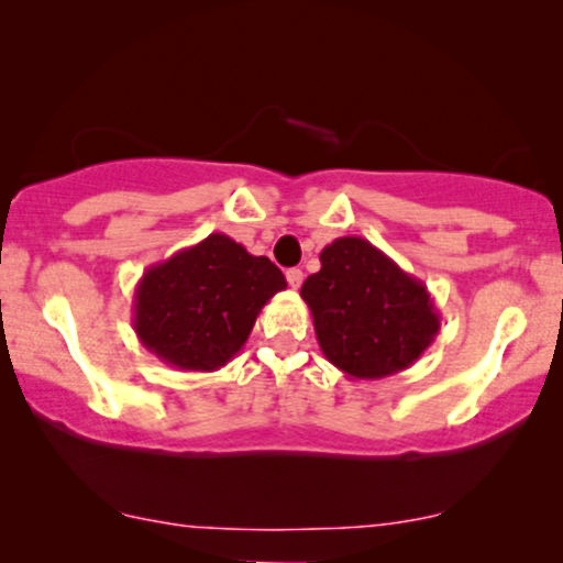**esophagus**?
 I'll use <instances>...</instances> for the list:
<instances>
[{"label": "esophagus", "mask_w": 563, "mask_h": 563, "mask_svg": "<svg viewBox=\"0 0 563 563\" xmlns=\"http://www.w3.org/2000/svg\"><path fill=\"white\" fill-rule=\"evenodd\" d=\"M302 279H305V274L299 272V268H289V272H287V282H289L291 289L302 287Z\"/></svg>", "instance_id": "esophagus-1"}]
</instances>
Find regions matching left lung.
Wrapping results in <instances>:
<instances>
[{"label":"left lung","mask_w":563,"mask_h":563,"mask_svg":"<svg viewBox=\"0 0 563 563\" xmlns=\"http://www.w3.org/2000/svg\"><path fill=\"white\" fill-rule=\"evenodd\" d=\"M299 297L312 312L320 351L353 379H384L412 366L441 330L433 297L358 235L335 238L320 253Z\"/></svg>","instance_id":"8db88e82"}]
</instances>
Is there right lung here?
<instances>
[{"mask_svg":"<svg viewBox=\"0 0 563 563\" xmlns=\"http://www.w3.org/2000/svg\"><path fill=\"white\" fill-rule=\"evenodd\" d=\"M287 279L266 256L212 233L143 272L133 330L179 372H218L249 341L258 312Z\"/></svg>","mask_w":563,"mask_h":563,"instance_id":"1","label":"right lung"}]
</instances>
